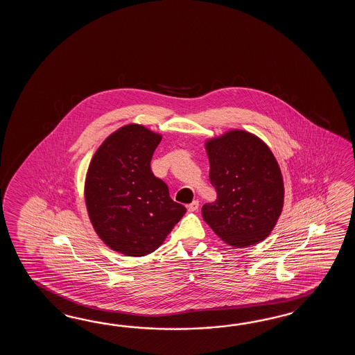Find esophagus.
Listing matches in <instances>:
<instances>
[{
  "instance_id": "34e87169",
  "label": "esophagus",
  "mask_w": 355,
  "mask_h": 355,
  "mask_svg": "<svg viewBox=\"0 0 355 355\" xmlns=\"http://www.w3.org/2000/svg\"><path fill=\"white\" fill-rule=\"evenodd\" d=\"M198 208H199V202H198V200H194V202H191V203L188 205L189 211H198Z\"/></svg>"
}]
</instances>
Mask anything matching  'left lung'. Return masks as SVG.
<instances>
[{
    "mask_svg": "<svg viewBox=\"0 0 355 355\" xmlns=\"http://www.w3.org/2000/svg\"><path fill=\"white\" fill-rule=\"evenodd\" d=\"M205 148L217 199L204 204V220L234 248L263 241L279 218L284 198L283 178L272 151L243 130L211 139Z\"/></svg>",
    "mask_w": 355,
    "mask_h": 355,
    "instance_id": "8db88e82",
    "label": "left lung"
}]
</instances>
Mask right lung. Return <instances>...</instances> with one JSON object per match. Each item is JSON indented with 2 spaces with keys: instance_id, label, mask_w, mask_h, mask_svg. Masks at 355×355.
I'll list each match as a JSON object with an SVG mask.
<instances>
[{
  "instance_id": "right-lung-1",
  "label": "right lung",
  "mask_w": 355,
  "mask_h": 355,
  "mask_svg": "<svg viewBox=\"0 0 355 355\" xmlns=\"http://www.w3.org/2000/svg\"><path fill=\"white\" fill-rule=\"evenodd\" d=\"M161 136L138 124L114 132L91 159L85 200L91 223L110 249L144 257L165 241L187 208L151 170Z\"/></svg>"
}]
</instances>
